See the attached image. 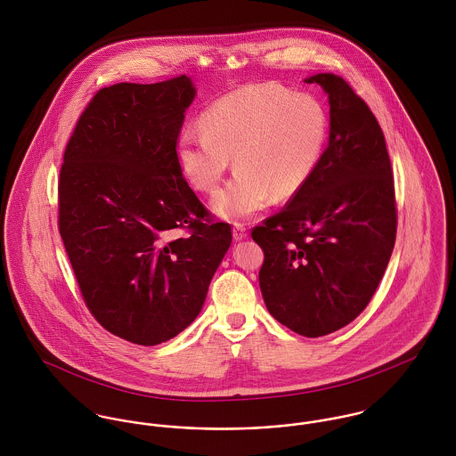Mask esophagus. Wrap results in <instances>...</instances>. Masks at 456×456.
<instances>
[{"label":"esophagus","mask_w":456,"mask_h":456,"mask_svg":"<svg viewBox=\"0 0 456 456\" xmlns=\"http://www.w3.org/2000/svg\"><path fill=\"white\" fill-rule=\"evenodd\" d=\"M246 237H248V228H246V224L235 223V224H233V239H235V240H244Z\"/></svg>","instance_id":"obj_1"}]
</instances>
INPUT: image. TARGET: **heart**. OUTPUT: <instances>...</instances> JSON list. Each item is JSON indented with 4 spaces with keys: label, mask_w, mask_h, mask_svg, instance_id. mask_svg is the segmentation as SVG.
<instances>
[{
    "label": "heart",
    "mask_w": 456,
    "mask_h": 456,
    "mask_svg": "<svg viewBox=\"0 0 456 456\" xmlns=\"http://www.w3.org/2000/svg\"><path fill=\"white\" fill-rule=\"evenodd\" d=\"M328 128V112L316 96L275 82L249 84L212 102L201 128L181 133L177 161L198 191L210 193L233 156L239 170L214 195L212 207L223 217H249L272 196L288 200L309 183Z\"/></svg>",
    "instance_id": "heart-1"
}]
</instances>
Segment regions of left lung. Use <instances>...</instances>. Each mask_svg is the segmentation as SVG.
Masks as SVG:
<instances>
[{
  "label": "left lung",
  "instance_id": "8db88e82",
  "mask_svg": "<svg viewBox=\"0 0 456 456\" xmlns=\"http://www.w3.org/2000/svg\"><path fill=\"white\" fill-rule=\"evenodd\" d=\"M305 82L328 94V145L309 183L251 235L265 255L268 313L314 338L369 305L395 246L396 203L385 134L369 105L338 75Z\"/></svg>",
  "mask_w": 456,
  "mask_h": 456
}]
</instances>
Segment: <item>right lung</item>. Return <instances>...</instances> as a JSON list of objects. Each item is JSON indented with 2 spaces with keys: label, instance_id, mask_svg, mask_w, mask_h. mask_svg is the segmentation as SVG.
I'll return each instance as SVG.
<instances>
[{
  "label": "right lung",
  "instance_id": "add662e5",
  "mask_svg": "<svg viewBox=\"0 0 456 456\" xmlns=\"http://www.w3.org/2000/svg\"><path fill=\"white\" fill-rule=\"evenodd\" d=\"M190 77L100 89L66 143L58 226L82 298L107 331L138 346L195 322L232 244L177 161Z\"/></svg>",
  "mask_w": 456,
  "mask_h": 456
}]
</instances>
